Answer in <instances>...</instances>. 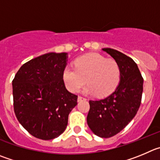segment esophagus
Listing matches in <instances>:
<instances>
[{
  "mask_svg": "<svg viewBox=\"0 0 160 160\" xmlns=\"http://www.w3.org/2000/svg\"><path fill=\"white\" fill-rule=\"evenodd\" d=\"M86 99H87V98H83V97H82V96H78V98H77V100H78V102H81V101H84V100H86Z\"/></svg>",
  "mask_w": 160,
  "mask_h": 160,
  "instance_id": "esophagus-1",
  "label": "esophagus"
}]
</instances>
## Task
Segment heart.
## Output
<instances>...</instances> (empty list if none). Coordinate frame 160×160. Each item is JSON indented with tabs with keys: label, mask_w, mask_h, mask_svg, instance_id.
I'll return each mask as SVG.
<instances>
[{
	"label": "heart",
	"mask_w": 160,
	"mask_h": 160,
	"mask_svg": "<svg viewBox=\"0 0 160 160\" xmlns=\"http://www.w3.org/2000/svg\"><path fill=\"white\" fill-rule=\"evenodd\" d=\"M63 80L71 92H78L87 80L88 85L85 88V93L104 98L111 95L118 86L120 66L114 59L99 53H88L76 60L75 68H64Z\"/></svg>",
	"instance_id": "b5f03b06"
}]
</instances>
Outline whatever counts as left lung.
Segmentation results:
<instances>
[{
	"instance_id": "obj_1",
	"label": "left lung",
	"mask_w": 160,
	"mask_h": 160,
	"mask_svg": "<svg viewBox=\"0 0 160 160\" xmlns=\"http://www.w3.org/2000/svg\"><path fill=\"white\" fill-rule=\"evenodd\" d=\"M118 63L121 80L113 93L100 100H90L87 122L91 130L98 137H114L135 117L141 106L143 79L133 60L110 48H103Z\"/></svg>"
}]
</instances>
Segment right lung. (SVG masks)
<instances>
[{
  "instance_id": "right-lung-1",
  "label": "right lung",
  "mask_w": 160,
  "mask_h": 160,
  "mask_svg": "<svg viewBox=\"0 0 160 160\" xmlns=\"http://www.w3.org/2000/svg\"><path fill=\"white\" fill-rule=\"evenodd\" d=\"M66 53H49L23 64L12 80L15 114L35 137L52 140L68 125L77 95L68 92L63 80Z\"/></svg>"
}]
</instances>
